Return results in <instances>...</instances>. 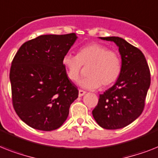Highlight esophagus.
<instances>
[{
	"label": "esophagus",
	"instance_id": "1",
	"mask_svg": "<svg viewBox=\"0 0 158 158\" xmlns=\"http://www.w3.org/2000/svg\"><path fill=\"white\" fill-rule=\"evenodd\" d=\"M85 93H86L85 91L81 90V89H79V97H82V96H83V95L85 94Z\"/></svg>",
	"mask_w": 158,
	"mask_h": 158
}]
</instances>
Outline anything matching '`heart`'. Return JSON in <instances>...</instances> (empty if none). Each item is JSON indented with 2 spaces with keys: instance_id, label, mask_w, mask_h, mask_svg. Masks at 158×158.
I'll use <instances>...</instances> for the list:
<instances>
[{
  "instance_id": "heart-1",
  "label": "heart",
  "mask_w": 158,
  "mask_h": 158,
  "mask_svg": "<svg viewBox=\"0 0 158 158\" xmlns=\"http://www.w3.org/2000/svg\"><path fill=\"white\" fill-rule=\"evenodd\" d=\"M61 63L66 70L68 79L77 81L81 74L82 66H88V77L79 81V85L86 89L106 88L116 81L122 70L121 57L113 50L98 43L83 46L76 56L64 55Z\"/></svg>"
}]
</instances>
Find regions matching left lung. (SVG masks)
<instances>
[{
	"label": "left lung",
	"instance_id": "1",
	"mask_svg": "<svg viewBox=\"0 0 158 158\" xmlns=\"http://www.w3.org/2000/svg\"><path fill=\"white\" fill-rule=\"evenodd\" d=\"M118 46L122 70L115 84L99 96L92 115L101 127L115 130L129 125L141 114L150 83L145 57L138 48L120 37H100Z\"/></svg>",
	"mask_w": 158,
	"mask_h": 158
}]
</instances>
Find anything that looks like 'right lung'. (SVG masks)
I'll use <instances>...</instances> for the list:
<instances>
[{"mask_svg":"<svg viewBox=\"0 0 158 158\" xmlns=\"http://www.w3.org/2000/svg\"><path fill=\"white\" fill-rule=\"evenodd\" d=\"M76 39L75 33L40 35L25 42L13 59V106L31 127L50 131L67 118L79 91L68 79L61 60Z\"/></svg>","mask_w":158,"mask_h":158,"instance_id":"1","label":"right lung"}]
</instances>
